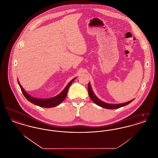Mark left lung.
<instances>
[{
	"mask_svg": "<svg viewBox=\"0 0 158 158\" xmlns=\"http://www.w3.org/2000/svg\"><path fill=\"white\" fill-rule=\"evenodd\" d=\"M88 93H89V95L90 97V99H92V101L95 103L96 104L102 107V108H104L106 109H117V108H121L122 106H124L126 105L129 104L130 103H131L133 100H131V101H129L128 102H124V103H123V104H108V103H106L104 102L103 101H102L101 100H100L99 98L95 95L94 92H93L92 89L91 88V86H90V82L88 84Z\"/></svg>",
	"mask_w": 158,
	"mask_h": 158,
	"instance_id": "left-lung-1",
	"label": "left lung"
}]
</instances>
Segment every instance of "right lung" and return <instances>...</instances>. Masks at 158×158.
Instances as JSON below:
<instances>
[{
    "mask_svg": "<svg viewBox=\"0 0 158 158\" xmlns=\"http://www.w3.org/2000/svg\"><path fill=\"white\" fill-rule=\"evenodd\" d=\"M76 77L73 79L69 83L68 85L66 86V88L63 90L62 92H61L60 94L54 97L50 98H45V99H40V98H34L30 95L26 91L24 90L23 88V86L20 84L18 79V82L21 88V89L22 90L24 97L26 98V99L29 101L30 102L35 104V105L41 106V107H44V108H52L54 106H56L57 105L60 104L61 102L64 101V99L66 98L68 94V89L71 85L72 82L75 80Z\"/></svg>",
    "mask_w": 158,
    "mask_h": 158,
    "instance_id": "1",
    "label": "right lung"
}]
</instances>
